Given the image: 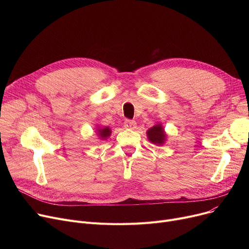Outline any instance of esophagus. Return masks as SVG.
Here are the masks:
<instances>
[{
  "label": "esophagus",
  "instance_id": "34e87169",
  "mask_svg": "<svg viewBox=\"0 0 249 249\" xmlns=\"http://www.w3.org/2000/svg\"><path fill=\"white\" fill-rule=\"evenodd\" d=\"M124 127L127 129H134L136 128V122L133 120H126L124 122Z\"/></svg>",
  "mask_w": 249,
  "mask_h": 249
}]
</instances>
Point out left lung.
<instances>
[{
  "label": "left lung",
  "instance_id": "1",
  "mask_svg": "<svg viewBox=\"0 0 249 249\" xmlns=\"http://www.w3.org/2000/svg\"><path fill=\"white\" fill-rule=\"evenodd\" d=\"M146 135L148 140L158 146H162L167 138V135L161 123H158L149 128L146 131Z\"/></svg>",
  "mask_w": 249,
  "mask_h": 249
}]
</instances>
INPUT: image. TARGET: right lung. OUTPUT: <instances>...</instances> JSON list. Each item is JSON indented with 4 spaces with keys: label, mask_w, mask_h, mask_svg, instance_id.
Instances as JSON below:
<instances>
[{
    "label": "right lung",
    "mask_w": 249,
    "mask_h": 249,
    "mask_svg": "<svg viewBox=\"0 0 249 249\" xmlns=\"http://www.w3.org/2000/svg\"><path fill=\"white\" fill-rule=\"evenodd\" d=\"M96 129V134H97V137L100 139V140H107L108 137L111 136V133H112V130L109 128V127H102V126H98L95 128Z\"/></svg>",
    "instance_id": "add662e5"
}]
</instances>
